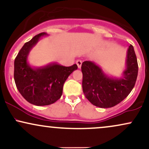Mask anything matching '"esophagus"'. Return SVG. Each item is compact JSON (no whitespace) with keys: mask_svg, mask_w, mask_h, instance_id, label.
Listing matches in <instances>:
<instances>
[{"mask_svg":"<svg viewBox=\"0 0 149 149\" xmlns=\"http://www.w3.org/2000/svg\"><path fill=\"white\" fill-rule=\"evenodd\" d=\"M76 64H77V66H78V69H80V68H81V66H82V61L80 60V59L77 60Z\"/></svg>","mask_w":149,"mask_h":149,"instance_id":"obj_1","label":"esophagus"}]
</instances>
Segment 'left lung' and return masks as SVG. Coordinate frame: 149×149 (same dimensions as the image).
<instances>
[{
    "instance_id": "8db88e82",
    "label": "left lung",
    "mask_w": 149,
    "mask_h": 149,
    "mask_svg": "<svg viewBox=\"0 0 149 149\" xmlns=\"http://www.w3.org/2000/svg\"><path fill=\"white\" fill-rule=\"evenodd\" d=\"M83 90L93 105L111 108L125 100L130 93L138 74V64L133 46L128 47L125 69L120 76H109L91 61L83 62Z\"/></svg>"
}]
</instances>
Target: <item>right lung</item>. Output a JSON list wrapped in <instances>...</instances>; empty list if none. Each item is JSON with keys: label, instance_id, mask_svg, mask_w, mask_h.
<instances>
[{"label": "right lung", "instance_id": "1", "mask_svg": "<svg viewBox=\"0 0 149 149\" xmlns=\"http://www.w3.org/2000/svg\"><path fill=\"white\" fill-rule=\"evenodd\" d=\"M45 33L35 36L26 42L15 60L14 78L17 88L22 97L36 106H47L54 103L62 95L63 86L68 77L78 66H64L57 62L43 66H31L28 57L31 49Z\"/></svg>", "mask_w": 149, "mask_h": 149}]
</instances>
